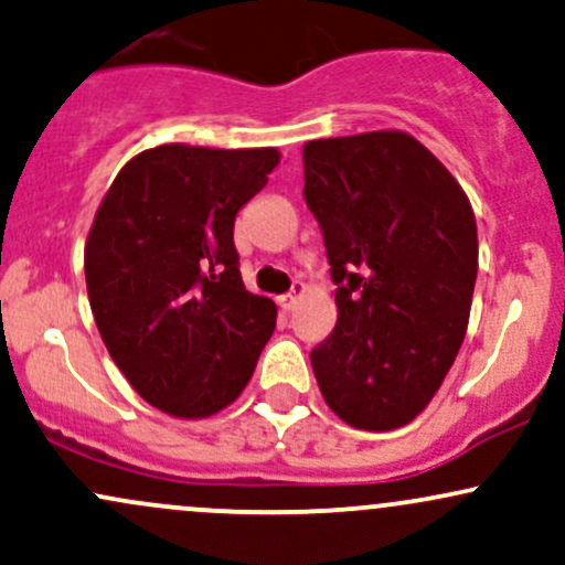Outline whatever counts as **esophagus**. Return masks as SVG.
Returning <instances> with one entry per match:
<instances>
[{"instance_id":"esophagus-1","label":"esophagus","mask_w":565,"mask_h":565,"mask_svg":"<svg viewBox=\"0 0 565 565\" xmlns=\"http://www.w3.org/2000/svg\"><path fill=\"white\" fill-rule=\"evenodd\" d=\"M302 291H305V287H302L300 281L291 284V289L287 291V295H281V297H278V300H276V302H278V308H281V310H291V308H295V302L300 300Z\"/></svg>"}]
</instances>
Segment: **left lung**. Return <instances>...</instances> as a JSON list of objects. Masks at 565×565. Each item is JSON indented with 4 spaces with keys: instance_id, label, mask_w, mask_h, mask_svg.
Wrapping results in <instances>:
<instances>
[{
    "instance_id": "8db88e82",
    "label": "left lung",
    "mask_w": 565,
    "mask_h": 565,
    "mask_svg": "<svg viewBox=\"0 0 565 565\" xmlns=\"http://www.w3.org/2000/svg\"><path fill=\"white\" fill-rule=\"evenodd\" d=\"M302 196L327 246L337 327L310 350L323 401L359 430L412 423L468 329L478 274L465 191L406 132L310 140Z\"/></svg>"
}]
</instances>
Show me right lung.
<instances>
[{
	"label": "right lung",
	"instance_id": "right-lung-1",
	"mask_svg": "<svg viewBox=\"0 0 565 565\" xmlns=\"http://www.w3.org/2000/svg\"><path fill=\"white\" fill-rule=\"evenodd\" d=\"M276 164V148H151L121 167L89 228L97 332L129 385L172 417L236 401L274 334L276 305L244 289L233 223Z\"/></svg>",
	"mask_w": 565,
	"mask_h": 565
}]
</instances>
